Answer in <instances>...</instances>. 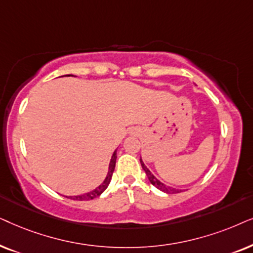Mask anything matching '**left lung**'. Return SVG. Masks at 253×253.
<instances>
[{
	"mask_svg": "<svg viewBox=\"0 0 253 253\" xmlns=\"http://www.w3.org/2000/svg\"><path fill=\"white\" fill-rule=\"evenodd\" d=\"M140 162H141V166H142V169L144 170V172H146V174H147L148 179H149L150 183L153 184L155 187L158 188V190L162 191V192H164V193H169V194H173V193H178V192H180V190H177V188H173V187H171V186H168V185L163 184V183H162V181L158 180L157 178L155 177L154 174L150 172V170L148 169V168H147L146 166H144L143 161L141 160V157H140Z\"/></svg>",
	"mask_w": 253,
	"mask_h": 253,
	"instance_id": "1",
	"label": "left lung"
}]
</instances>
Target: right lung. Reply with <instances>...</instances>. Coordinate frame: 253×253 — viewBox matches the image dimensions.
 <instances>
[{"label":"right lung","instance_id":"add662e5","mask_svg":"<svg viewBox=\"0 0 253 253\" xmlns=\"http://www.w3.org/2000/svg\"><path fill=\"white\" fill-rule=\"evenodd\" d=\"M67 76H72V75H67ZM116 160H117V150H114L112 157H111V161H110V164H109V171H107L106 178H105V179H104L103 183L100 184L98 187H96L95 190H92L91 192H87V193H85V194L74 195V197H69L70 199L82 201V200H91V199H95V198H97V197H99V195L102 194L103 192L106 190L107 186H109V184H110V181H111V178H112L114 168H116Z\"/></svg>","mask_w":253,"mask_h":253}]
</instances>
